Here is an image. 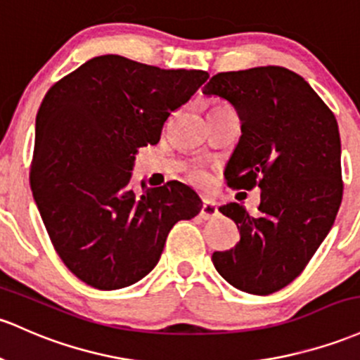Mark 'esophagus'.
Instances as JSON below:
<instances>
[{
	"label": "esophagus",
	"mask_w": 360,
	"mask_h": 360,
	"mask_svg": "<svg viewBox=\"0 0 360 360\" xmlns=\"http://www.w3.org/2000/svg\"><path fill=\"white\" fill-rule=\"evenodd\" d=\"M219 213V207H217L215 201H210V200H205L203 201V207H201L200 210V217L203 220H208V219H213V217Z\"/></svg>",
	"instance_id": "34e87169"
}]
</instances>
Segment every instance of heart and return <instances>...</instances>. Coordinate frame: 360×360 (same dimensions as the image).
I'll return each instance as SVG.
<instances>
[{"label":"heart","mask_w":360,"mask_h":360,"mask_svg":"<svg viewBox=\"0 0 360 360\" xmlns=\"http://www.w3.org/2000/svg\"><path fill=\"white\" fill-rule=\"evenodd\" d=\"M217 108H225V105H217ZM189 179H191V183H195V184H205L207 183L208 176H207V172L201 171V169H196V171H193L191 174H189Z\"/></svg>","instance_id":"1"}]
</instances>
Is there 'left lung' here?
Listing matches in <instances>:
<instances>
[{
  "label": "left lung",
  "mask_w": 360,
  "mask_h": 360,
  "mask_svg": "<svg viewBox=\"0 0 360 360\" xmlns=\"http://www.w3.org/2000/svg\"><path fill=\"white\" fill-rule=\"evenodd\" d=\"M203 94L231 102L240 117L227 184L262 189L258 215L238 203L219 208L238 225L240 239L232 250L213 252L212 262L236 289L274 294L302 274L340 208L337 120L302 77L282 66L217 73Z\"/></svg>",
  "instance_id": "8db88e82"
}]
</instances>
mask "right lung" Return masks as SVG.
Instances as JSON below:
<instances>
[{
  "label": "right lung",
  "mask_w": 360,
  "mask_h": 360,
  "mask_svg": "<svg viewBox=\"0 0 360 360\" xmlns=\"http://www.w3.org/2000/svg\"><path fill=\"white\" fill-rule=\"evenodd\" d=\"M117 54L92 58L47 90L35 117L30 186L54 250L86 285H133L159 263L172 225L201 210L171 181L129 188L138 148L155 145L176 109L207 82Z\"/></svg>",
  "instance_id": "right-lung-1"
}]
</instances>
